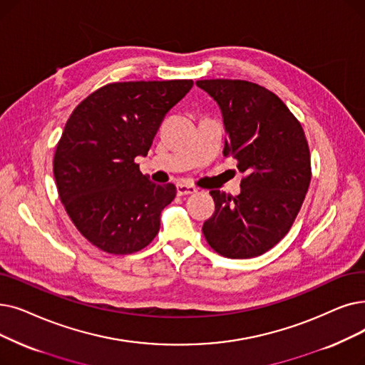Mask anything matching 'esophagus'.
I'll list each match as a JSON object with an SVG mask.
<instances>
[{"label": "esophagus", "instance_id": "esophagus-1", "mask_svg": "<svg viewBox=\"0 0 365 365\" xmlns=\"http://www.w3.org/2000/svg\"><path fill=\"white\" fill-rule=\"evenodd\" d=\"M178 195L183 197V195H191L197 192V187L191 186V185H185V183H178Z\"/></svg>", "mask_w": 365, "mask_h": 365}]
</instances>
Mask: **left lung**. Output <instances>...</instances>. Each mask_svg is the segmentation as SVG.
I'll use <instances>...</instances> for the list:
<instances>
[{"instance_id":"obj_1","label":"left lung","mask_w":365,"mask_h":365,"mask_svg":"<svg viewBox=\"0 0 365 365\" xmlns=\"http://www.w3.org/2000/svg\"><path fill=\"white\" fill-rule=\"evenodd\" d=\"M195 85L217 103L228 135L224 156L245 174L239 195L210 191L216 210L202 234L222 257H259L287 235L307 194L304 131L277 95L257 83L212 78Z\"/></svg>"}]
</instances>
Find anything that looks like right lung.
Instances as JSON below:
<instances>
[{
  "instance_id": "1",
  "label": "right lung",
  "mask_w": 365,
  "mask_h": 365,
  "mask_svg": "<svg viewBox=\"0 0 365 365\" xmlns=\"http://www.w3.org/2000/svg\"><path fill=\"white\" fill-rule=\"evenodd\" d=\"M192 81L110 83L78 104L53 158L59 198L76 228L98 249L126 255L146 247L160 231L161 212L176 197L173 183L141 174L170 108Z\"/></svg>"
}]
</instances>
